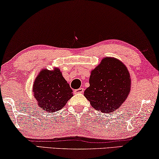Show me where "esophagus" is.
<instances>
[{
	"instance_id": "34e87169",
	"label": "esophagus",
	"mask_w": 159,
	"mask_h": 159,
	"mask_svg": "<svg viewBox=\"0 0 159 159\" xmlns=\"http://www.w3.org/2000/svg\"><path fill=\"white\" fill-rule=\"evenodd\" d=\"M75 93H83L84 92V88H79L76 89V90H75Z\"/></svg>"
}]
</instances>
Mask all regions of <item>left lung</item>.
Masks as SVG:
<instances>
[{
	"mask_svg": "<svg viewBox=\"0 0 159 159\" xmlns=\"http://www.w3.org/2000/svg\"><path fill=\"white\" fill-rule=\"evenodd\" d=\"M84 96L97 110L111 112L120 108L130 91L127 67L115 57H104L91 72Z\"/></svg>",
	"mask_w": 159,
	"mask_h": 159,
	"instance_id": "left-lung-1",
	"label": "left lung"
}]
</instances>
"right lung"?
<instances>
[{
  "label": "right lung",
  "instance_id": "add662e5",
  "mask_svg": "<svg viewBox=\"0 0 159 159\" xmlns=\"http://www.w3.org/2000/svg\"><path fill=\"white\" fill-rule=\"evenodd\" d=\"M33 93L40 108L48 112L62 109L73 97V90L60 69H42L34 80Z\"/></svg>",
  "mask_w": 159,
  "mask_h": 159
}]
</instances>
